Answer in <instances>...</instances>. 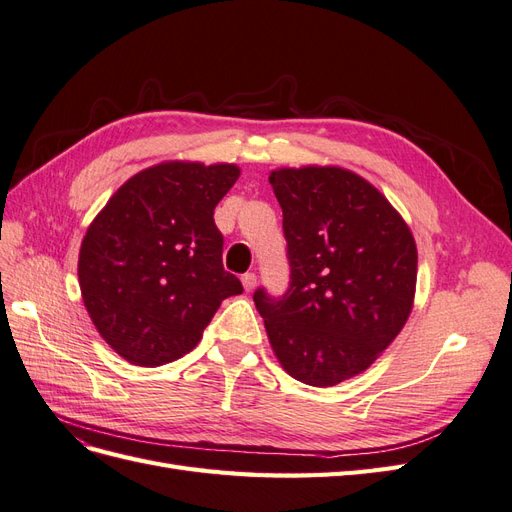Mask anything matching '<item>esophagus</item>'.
I'll list each match as a JSON object with an SVG mask.
<instances>
[{"mask_svg": "<svg viewBox=\"0 0 512 512\" xmlns=\"http://www.w3.org/2000/svg\"><path fill=\"white\" fill-rule=\"evenodd\" d=\"M241 282H243V288L250 292V290H254L256 288V273H245L243 277H241Z\"/></svg>", "mask_w": 512, "mask_h": 512, "instance_id": "obj_1", "label": "esophagus"}]
</instances>
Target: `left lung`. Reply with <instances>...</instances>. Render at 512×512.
<instances>
[{"mask_svg": "<svg viewBox=\"0 0 512 512\" xmlns=\"http://www.w3.org/2000/svg\"><path fill=\"white\" fill-rule=\"evenodd\" d=\"M288 290L254 303L292 378L333 386L374 363L404 329L416 288V243L374 185L337 166L273 170Z\"/></svg>", "mask_w": 512, "mask_h": 512, "instance_id": "obj_1", "label": "left lung"}]
</instances>
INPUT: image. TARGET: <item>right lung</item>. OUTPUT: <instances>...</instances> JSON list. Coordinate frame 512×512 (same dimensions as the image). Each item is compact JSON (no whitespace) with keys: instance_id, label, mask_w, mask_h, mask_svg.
I'll list each match as a JSON object with an SVG mask.
<instances>
[{"instance_id":"obj_1","label":"right lung","mask_w":512,"mask_h":512,"mask_svg":"<svg viewBox=\"0 0 512 512\" xmlns=\"http://www.w3.org/2000/svg\"><path fill=\"white\" fill-rule=\"evenodd\" d=\"M239 179L235 164L164 162L128 179L87 228L83 303L123 359L156 367L203 337L224 299L241 294L222 265L213 209Z\"/></svg>"}]
</instances>
